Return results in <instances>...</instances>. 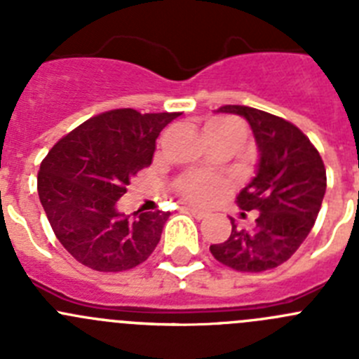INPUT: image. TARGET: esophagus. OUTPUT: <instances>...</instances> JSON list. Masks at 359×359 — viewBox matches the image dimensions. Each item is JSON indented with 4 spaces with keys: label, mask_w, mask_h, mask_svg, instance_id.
I'll use <instances>...</instances> for the list:
<instances>
[{
    "label": "esophagus",
    "mask_w": 359,
    "mask_h": 359,
    "mask_svg": "<svg viewBox=\"0 0 359 359\" xmlns=\"http://www.w3.org/2000/svg\"><path fill=\"white\" fill-rule=\"evenodd\" d=\"M185 211L187 213H190V215H194V217L196 218H206L208 217V211H204V210H199V208H192V206H187L185 208Z\"/></svg>",
    "instance_id": "esophagus-1"
}]
</instances>
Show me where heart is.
I'll return each instance as SVG.
<instances>
[{"mask_svg": "<svg viewBox=\"0 0 359 359\" xmlns=\"http://www.w3.org/2000/svg\"><path fill=\"white\" fill-rule=\"evenodd\" d=\"M220 125H229V121L227 119H211L206 125V128ZM224 180L215 176H208V174H187V176H183L182 180L177 182V192L182 194L183 199L196 204L213 203V201L218 199V196L224 192Z\"/></svg>", "mask_w": 359, "mask_h": 359, "instance_id": "obj_1", "label": "heart"}]
</instances>
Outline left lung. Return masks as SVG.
Here are the masks:
<instances>
[{
	"label": "left lung",
	"instance_id": "8db88e82",
	"mask_svg": "<svg viewBox=\"0 0 359 359\" xmlns=\"http://www.w3.org/2000/svg\"><path fill=\"white\" fill-rule=\"evenodd\" d=\"M250 123L259 148L255 177L238 196V206L255 211V225L233 224L227 241L211 245L213 257L241 273L284 264L312 231L326 192V167L310 139L287 119L247 105H222ZM245 217V213H241Z\"/></svg>",
	"mask_w": 359,
	"mask_h": 359
}]
</instances>
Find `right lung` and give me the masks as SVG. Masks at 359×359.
I'll list each match as a JSON object with an SVG mask.
<instances>
[{
	"instance_id": "obj_1",
	"label": "right lung",
	"mask_w": 359,
	"mask_h": 359,
	"mask_svg": "<svg viewBox=\"0 0 359 359\" xmlns=\"http://www.w3.org/2000/svg\"><path fill=\"white\" fill-rule=\"evenodd\" d=\"M182 112L112 109L61 137L40 163V203L68 254L95 271H126L144 262L169 211L125 217L116 201L149 167L155 141Z\"/></svg>"
}]
</instances>
